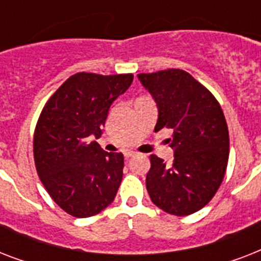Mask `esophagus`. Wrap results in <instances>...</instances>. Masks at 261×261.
<instances>
[{"label":"esophagus","mask_w":261,"mask_h":261,"mask_svg":"<svg viewBox=\"0 0 261 261\" xmlns=\"http://www.w3.org/2000/svg\"><path fill=\"white\" fill-rule=\"evenodd\" d=\"M134 155H135V151L127 150L126 153H124V157H126V159H130V157H134Z\"/></svg>","instance_id":"34e87169"}]
</instances>
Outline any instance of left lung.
<instances>
[{
    "label": "left lung",
    "instance_id": "left-lung-1",
    "mask_svg": "<svg viewBox=\"0 0 261 261\" xmlns=\"http://www.w3.org/2000/svg\"><path fill=\"white\" fill-rule=\"evenodd\" d=\"M159 107L154 131H173L172 165L150 155L146 188L151 202L168 214H194L218 191L229 160V130L210 90L184 70L138 74Z\"/></svg>",
    "mask_w": 261,
    "mask_h": 261
}]
</instances>
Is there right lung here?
I'll return each instance as SVG.
<instances>
[{"label":"right lung","mask_w":261,"mask_h":261,"mask_svg":"<svg viewBox=\"0 0 261 261\" xmlns=\"http://www.w3.org/2000/svg\"><path fill=\"white\" fill-rule=\"evenodd\" d=\"M133 74L77 73L48 98L34 134L40 181L67 214L88 218L114 202L123 177L122 153H107L96 141L111 104L128 89Z\"/></svg>","instance_id":"right-lung-1"}]
</instances>
